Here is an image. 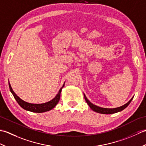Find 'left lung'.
<instances>
[{
	"label": "left lung",
	"instance_id": "8db88e82",
	"mask_svg": "<svg viewBox=\"0 0 146 146\" xmlns=\"http://www.w3.org/2000/svg\"><path fill=\"white\" fill-rule=\"evenodd\" d=\"M83 95H84V97H85V99L86 100V102L88 105V106L90 107L91 109L92 110H94V111H95V112H97L99 113H102V114H112V113L119 112V111L123 110V109H125V108L128 106V105L130 104V103L131 102L133 98H134V97H132L131 100H130L127 102V103L122 105V106L119 107H117V108H108L100 107L97 106V105H95L94 104H93L92 102H90L88 100V98H86L85 94H83Z\"/></svg>",
	"mask_w": 146,
	"mask_h": 146
}]
</instances>
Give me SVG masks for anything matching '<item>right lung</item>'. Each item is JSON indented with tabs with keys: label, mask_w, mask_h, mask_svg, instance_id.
Segmentation results:
<instances>
[{
	"label": "right lung",
	"mask_w": 146,
	"mask_h": 146,
	"mask_svg": "<svg viewBox=\"0 0 146 146\" xmlns=\"http://www.w3.org/2000/svg\"><path fill=\"white\" fill-rule=\"evenodd\" d=\"M64 83H64L63 86H62L60 90H59L58 94L55 96V97L54 98H52L50 101L46 102V103H43V104H31L24 101L15 94V92L13 91V90H12L11 85L9 82V88H10V91L12 93V94L13 95L15 100L17 101L19 105L20 106L23 108V109L29 111H32V112L42 113V112H45V111H48L49 110H52V108H54L56 105L58 104V102L60 101L61 92L62 90V88L64 87Z\"/></svg>",
	"instance_id": "obj_1"
}]
</instances>
